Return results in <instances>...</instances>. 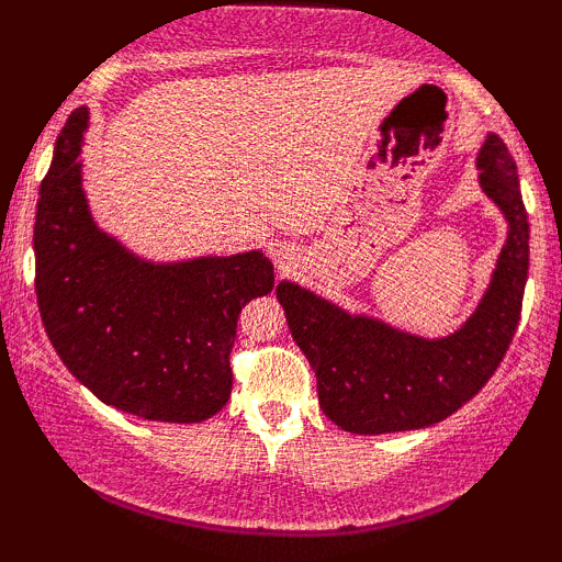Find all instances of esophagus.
Masks as SVG:
<instances>
[{"instance_id": "34e87169", "label": "esophagus", "mask_w": 562, "mask_h": 562, "mask_svg": "<svg viewBox=\"0 0 562 562\" xmlns=\"http://www.w3.org/2000/svg\"><path fill=\"white\" fill-rule=\"evenodd\" d=\"M276 258H279V266L283 268V271L291 266V252H286L283 248H276Z\"/></svg>"}]
</instances>
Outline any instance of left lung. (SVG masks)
<instances>
[{
  "instance_id": "obj_1",
  "label": "left lung",
  "mask_w": 562,
  "mask_h": 562,
  "mask_svg": "<svg viewBox=\"0 0 562 562\" xmlns=\"http://www.w3.org/2000/svg\"><path fill=\"white\" fill-rule=\"evenodd\" d=\"M475 168L509 229L486 294L456 333L412 335L379 317L350 314L299 283L276 286L291 337L317 375L322 412L345 432L437 425L486 386L509 350L529 271V222L517 164L502 137L486 135Z\"/></svg>"
}]
</instances>
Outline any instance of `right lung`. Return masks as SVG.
<instances>
[{
    "label": "right lung",
    "mask_w": 562,
    "mask_h": 562,
    "mask_svg": "<svg viewBox=\"0 0 562 562\" xmlns=\"http://www.w3.org/2000/svg\"><path fill=\"white\" fill-rule=\"evenodd\" d=\"M89 110L68 117L35 212V294L64 366L114 409L194 425L233 391L229 350L250 299L271 294L260 250L153 263L91 217L81 176Z\"/></svg>",
    "instance_id": "add662e5"
}]
</instances>
